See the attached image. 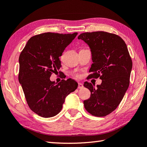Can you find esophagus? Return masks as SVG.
<instances>
[{"mask_svg": "<svg viewBox=\"0 0 147 147\" xmlns=\"http://www.w3.org/2000/svg\"><path fill=\"white\" fill-rule=\"evenodd\" d=\"M83 87H84V85H83L82 83H78V89H82Z\"/></svg>", "mask_w": 147, "mask_h": 147, "instance_id": "obj_1", "label": "esophagus"}]
</instances>
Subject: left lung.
Segmentation results:
<instances>
[{"label": "left lung", "mask_w": 147, "mask_h": 147, "mask_svg": "<svg viewBox=\"0 0 147 147\" xmlns=\"http://www.w3.org/2000/svg\"><path fill=\"white\" fill-rule=\"evenodd\" d=\"M90 49L92 63L89 78H100V85L85 82L90 96L84 101L85 109L92 115L103 117L118 107L130 83L132 62L127 46L121 37L105 31L84 33L78 36Z\"/></svg>", "instance_id": "left-lung-1"}]
</instances>
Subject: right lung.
<instances>
[{
  "label": "right lung",
  "mask_w": 147,
  "mask_h": 147,
  "mask_svg": "<svg viewBox=\"0 0 147 147\" xmlns=\"http://www.w3.org/2000/svg\"><path fill=\"white\" fill-rule=\"evenodd\" d=\"M77 34H40L32 36L20 53L18 81L29 108L40 116L58 114L67 96L78 87L77 82L71 79L58 84L50 80L51 74L62 66L59 57Z\"/></svg>",
  "instance_id": "1"
}]
</instances>
